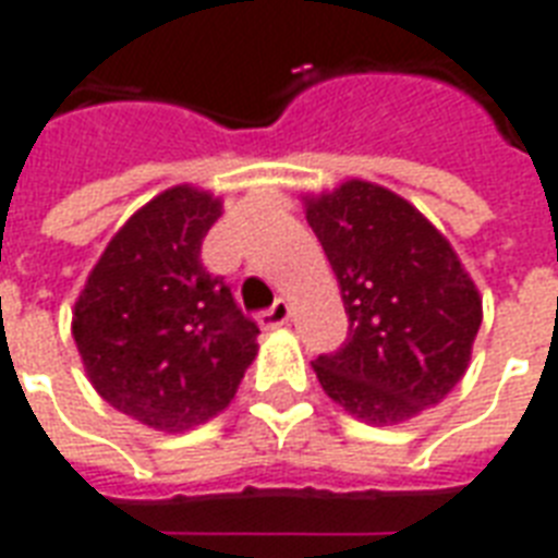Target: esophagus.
Masks as SVG:
<instances>
[{
	"label": "esophagus",
	"instance_id": "esophagus-1",
	"mask_svg": "<svg viewBox=\"0 0 558 558\" xmlns=\"http://www.w3.org/2000/svg\"><path fill=\"white\" fill-rule=\"evenodd\" d=\"M291 320V305L284 303V300H276L267 312L258 314V324H262V329H279V326H284Z\"/></svg>",
	"mask_w": 558,
	"mask_h": 558
}]
</instances>
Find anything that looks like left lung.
I'll return each mask as SVG.
<instances>
[{
	"label": "left lung",
	"instance_id": "left-lung-1",
	"mask_svg": "<svg viewBox=\"0 0 558 558\" xmlns=\"http://www.w3.org/2000/svg\"><path fill=\"white\" fill-rule=\"evenodd\" d=\"M303 203L350 320L341 350L317 355L314 374L359 421H412L468 371L483 296L450 241L383 184L347 179Z\"/></svg>",
	"mask_w": 558,
	"mask_h": 558
}]
</instances>
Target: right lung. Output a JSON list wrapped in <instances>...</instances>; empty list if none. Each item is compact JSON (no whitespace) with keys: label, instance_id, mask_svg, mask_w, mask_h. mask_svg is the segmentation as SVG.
Returning <instances> with one entry per match:
<instances>
[{"label":"right lung","instance_id":"add662e5","mask_svg":"<svg viewBox=\"0 0 558 558\" xmlns=\"http://www.w3.org/2000/svg\"><path fill=\"white\" fill-rule=\"evenodd\" d=\"M220 196L175 184L129 217L73 308L96 393L158 433H187L234 400L258 355V326L199 262Z\"/></svg>","mask_w":558,"mask_h":558}]
</instances>
